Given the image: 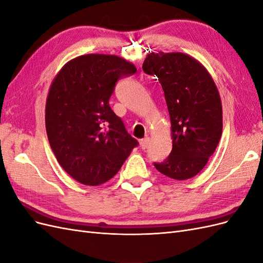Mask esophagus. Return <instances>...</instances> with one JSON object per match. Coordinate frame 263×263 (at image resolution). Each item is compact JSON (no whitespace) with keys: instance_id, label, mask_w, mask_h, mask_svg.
I'll return each instance as SVG.
<instances>
[{"instance_id":"obj_1","label":"esophagus","mask_w":263,"mask_h":263,"mask_svg":"<svg viewBox=\"0 0 263 263\" xmlns=\"http://www.w3.org/2000/svg\"><path fill=\"white\" fill-rule=\"evenodd\" d=\"M149 138L148 137H145L144 139H141L140 140V147H141V149H147V147H148V145H149Z\"/></svg>"}]
</instances>
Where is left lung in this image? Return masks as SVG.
Here are the masks:
<instances>
[{
	"instance_id": "1",
	"label": "left lung",
	"mask_w": 263,
	"mask_h": 263,
	"mask_svg": "<svg viewBox=\"0 0 263 263\" xmlns=\"http://www.w3.org/2000/svg\"><path fill=\"white\" fill-rule=\"evenodd\" d=\"M144 72L156 76L168 106L172 150L156 169L174 180H186L200 172L215 153L222 130L219 93L200 62L182 52L150 53Z\"/></svg>"
}]
</instances>
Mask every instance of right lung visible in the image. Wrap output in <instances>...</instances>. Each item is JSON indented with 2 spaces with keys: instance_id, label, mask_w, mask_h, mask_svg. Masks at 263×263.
Segmentation results:
<instances>
[{
  "instance_id": "obj_1",
  "label": "right lung",
  "mask_w": 263,
  "mask_h": 263,
  "mask_svg": "<svg viewBox=\"0 0 263 263\" xmlns=\"http://www.w3.org/2000/svg\"><path fill=\"white\" fill-rule=\"evenodd\" d=\"M133 63L109 54L69 61L54 78L46 102V130L58 162L74 180L100 185L121 169L138 141L109 106L119 79Z\"/></svg>"
}]
</instances>
